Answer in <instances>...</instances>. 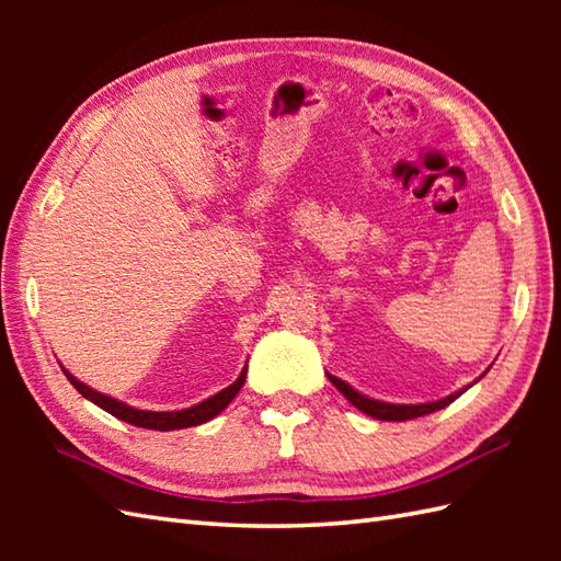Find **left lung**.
<instances>
[{
	"label": "left lung",
	"mask_w": 561,
	"mask_h": 561,
	"mask_svg": "<svg viewBox=\"0 0 561 561\" xmlns=\"http://www.w3.org/2000/svg\"><path fill=\"white\" fill-rule=\"evenodd\" d=\"M486 374V371H484ZM484 374L480 378H484ZM330 383L335 386L344 398H347L356 410H362L364 414L374 416V420H380V422H404V420H416V416H424V414H432V412H438L444 410L446 404H450L453 400H458L465 390L472 388L474 383H478L480 378H474L470 386H465L456 392H450V396L440 398V400H434V402H416V404H400V402H383V400H376V398H368L364 396V392H359L356 388H352L350 383H344L342 378L328 374Z\"/></svg>",
	"instance_id": "1"
}]
</instances>
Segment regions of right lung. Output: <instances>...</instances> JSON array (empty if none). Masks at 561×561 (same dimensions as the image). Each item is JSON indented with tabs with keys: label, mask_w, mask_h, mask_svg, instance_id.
<instances>
[{
	"label": "right lung",
	"mask_w": 561,
	"mask_h": 561,
	"mask_svg": "<svg viewBox=\"0 0 561 561\" xmlns=\"http://www.w3.org/2000/svg\"><path fill=\"white\" fill-rule=\"evenodd\" d=\"M62 371H65L69 383L81 392V398H87L89 402L99 404L101 410L117 416V420H123L127 424H135V426H141V428H157V432H173V428H187V426L205 424V422L214 420V416H217L221 410L229 408V402L238 396V390H241L243 383H245L248 364L243 366V371L238 374V378L233 380V383L229 388L219 390L217 396L202 400V402L193 404V408L171 410V412H153V410L133 408V404H127L123 400H115L111 396H105V392H101V390H93L91 386L81 383V380L75 374H69L65 366H62Z\"/></svg>",
	"instance_id": "right-lung-1"
}]
</instances>
